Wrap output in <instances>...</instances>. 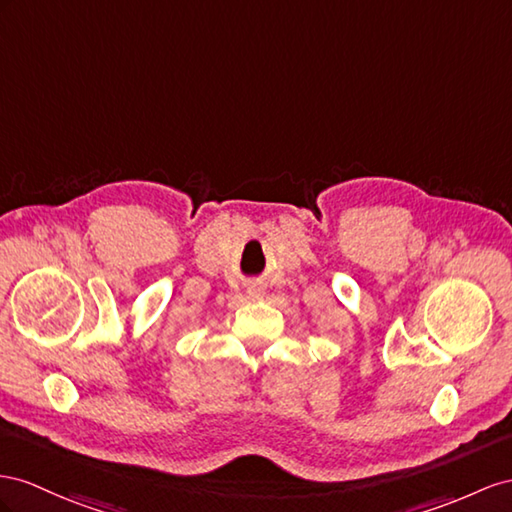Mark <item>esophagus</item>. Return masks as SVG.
<instances>
[{
	"instance_id": "1",
	"label": "esophagus",
	"mask_w": 512,
	"mask_h": 512,
	"mask_svg": "<svg viewBox=\"0 0 512 512\" xmlns=\"http://www.w3.org/2000/svg\"><path fill=\"white\" fill-rule=\"evenodd\" d=\"M248 294H251V296H255V298H259V296H261V287H253V290H251V292H248Z\"/></svg>"
}]
</instances>
